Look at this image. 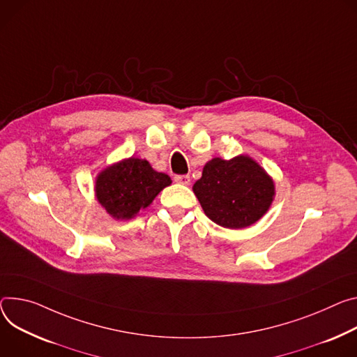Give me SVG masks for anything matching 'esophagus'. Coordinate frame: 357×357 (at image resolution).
<instances>
[{"label":"esophagus","instance_id":"obj_1","mask_svg":"<svg viewBox=\"0 0 357 357\" xmlns=\"http://www.w3.org/2000/svg\"><path fill=\"white\" fill-rule=\"evenodd\" d=\"M175 182H178L181 185H189L190 183V176L189 175H176Z\"/></svg>","mask_w":357,"mask_h":357}]
</instances>
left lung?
<instances>
[{
	"label": "left lung",
	"mask_w": 357,
	"mask_h": 357,
	"mask_svg": "<svg viewBox=\"0 0 357 357\" xmlns=\"http://www.w3.org/2000/svg\"><path fill=\"white\" fill-rule=\"evenodd\" d=\"M193 192L211 220L223 228L242 229L266 213L275 185L253 159L242 155L209 160Z\"/></svg>",
	"instance_id": "1"
}]
</instances>
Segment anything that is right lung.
Listing matches in <instances>:
<instances>
[{
  "label": "right lung",
  "mask_w": 357,
  "mask_h": 357,
  "mask_svg": "<svg viewBox=\"0 0 357 357\" xmlns=\"http://www.w3.org/2000/svg\"><path fill=\"white\" fill-rule=\"evenodd\" d=\"M171 178L145 159L129 158L107 168L96 179V199L116 219H131L146 208Z\"/></svg>",
  "instance_id": "1"
}]
</instances>
